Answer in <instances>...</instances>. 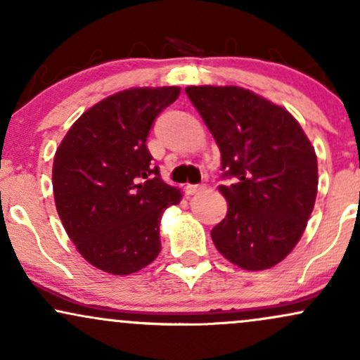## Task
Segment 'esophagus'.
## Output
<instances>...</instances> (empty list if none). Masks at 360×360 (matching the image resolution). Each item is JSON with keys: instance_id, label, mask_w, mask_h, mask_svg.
<instances>
[{"instance_id": "obj_1", "label": "esophagus", "mask_w": 360, "mask_h": 360, "mask_svg": "<svg viewBox=\"0 0 360 360\" xmlns=\"http://www.w3.org/2000/svg\"><path fill=\"white\" fill-rule=\"evenodd\" d=\"M205 186L203 184H188L186 186V194H196V193H200L201 189H203Z\"/></svg>"}]
</instances>
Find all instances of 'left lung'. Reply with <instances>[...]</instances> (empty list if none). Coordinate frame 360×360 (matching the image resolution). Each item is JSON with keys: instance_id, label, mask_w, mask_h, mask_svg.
<instances>
[{"instance_id": "1", "label": "left lung", "mask_w": 360, "mask_h": 360, "mask_svg": "<svg viewBox=\"0 0 360 360\" xmlns=\"http://www.w3.org/2000/svg\"><path fill=\"white\" fill-rule=\"evenodd\" d=\"M189 101L221 154L226 217L212 230L218 252L247 271L269 269L295 249L313 212L315 148L286 110L237 86H189Z\"/></svg>"}]
</instances>
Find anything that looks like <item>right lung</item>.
Instances as JSON below:
<instances>
[{"mask_svg":"<svg viewBox=\"0 0 360 360\" xmlns=\"http://www.w3.org/2000/svg\"><path fill=\"white\" fill-rule=\"evenodd\" d=\"M179 91L171 86L113 94L81 115L57 148V213L79 254L98 269L131 274L159 255L160 217L183 194L162 181L147 137Z\"/></svg>","mask_w":360,"mask_h":360,"instance_id":"right-lung-1","label":"right lung"}]
</instances>
